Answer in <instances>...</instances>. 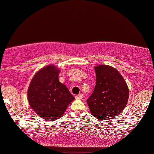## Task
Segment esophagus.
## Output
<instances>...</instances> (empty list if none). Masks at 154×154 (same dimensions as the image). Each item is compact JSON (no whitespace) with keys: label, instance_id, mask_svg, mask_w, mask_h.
Here are the masks:
<instances>
[{"label":"esophagus","instance_id":"34e87169","mask_svg":"<svg viewBox=\"0 0 154 154\" xmlns=\"http://www.w3.org/2000/svg\"><path fill=\"white\" fill-rule=\"evenodd\" d=\"M83 94H79L75 96V98L76 99H83Z\"/></svg>","mask_w":154,"mask_h":154}]
</instances>
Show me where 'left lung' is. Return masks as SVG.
Listing matches in <instances>:
<instances>
[{"label":"left lung","instance_id":"obj_1","mask_svg":"<svg viewBox=\"0 0 154 154\" xmlns=\"http://www.w3.org/2000/svg\"><path fill=\"white\" fill-rule=\"evenodd\" d=\"M95 72L96 85L87 103L94 117L99 120H110L124 109L128 100V88L113 67L99 65L95 67Z\"/></svg>","mask_w":154,"mask_h":154}]
</instances>
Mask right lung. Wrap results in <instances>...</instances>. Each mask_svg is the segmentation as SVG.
<instances>
[{
  "label": "right lung",
  "mask_w": 154,
  "mask_h": 154,
  "mask_svg": "<svg viewBox=\"0 0 154 154\" xmlns=\"http://www.w3.org/2000/svg\"><path fill=\"white\" fill-rule=\"evenodd\" d=\"M59 70L54 66L43 68L31 81L28 100L33 111L46 120L54 121L64 114L75 98L59 82Z\"/></svg>",
  "instance_id": "obj_1"
}]
</instances>
